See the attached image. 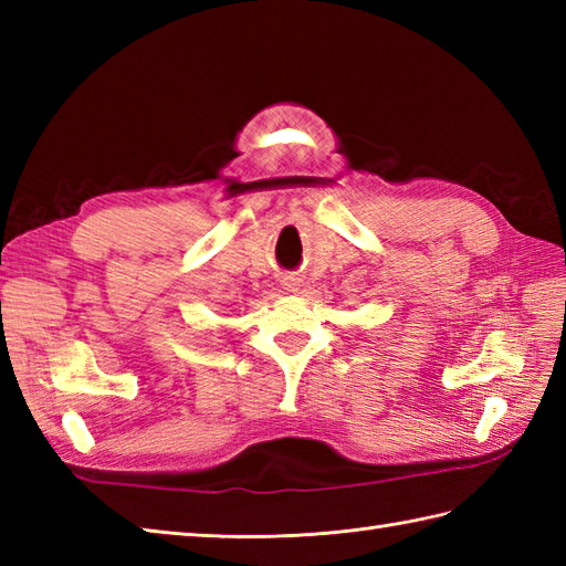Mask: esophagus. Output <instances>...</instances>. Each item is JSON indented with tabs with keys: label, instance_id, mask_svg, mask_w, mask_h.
Instances as JSON below:
<instances>
[{
	"label": "esophagus",
	"instance_id": "esophagus-1",
	"mask_svg": "<svg viewBox=\"0 0 566 566\" xmlns=\"http://www.w3.org/2000/svg\"><path fill=\"white\" fill-rule=\"evenodd\" d=\"M282 284H284L286 292H298V290H302V280H298V276H284Z\"/></svg>",
	"mask_w": 566,
	"mask_h": 566
}]
</instances>
